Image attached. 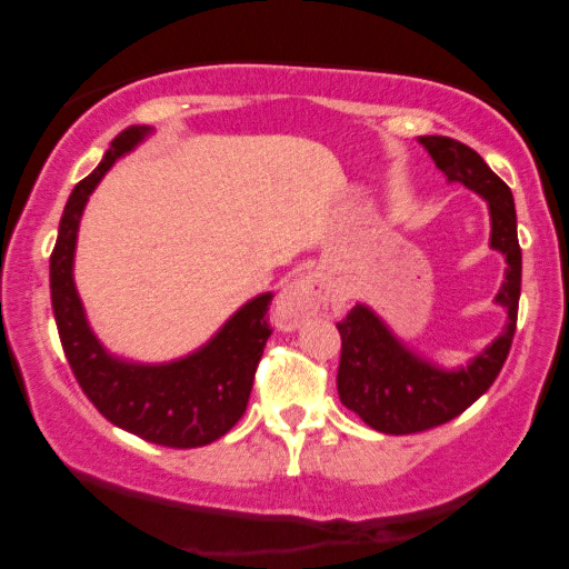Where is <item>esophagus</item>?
I'll return each mask as SVG.
<instances>
[{
    "label": "esophagus",
    "mask_w": 569,
    "mask_h": 569,
    "mask_svg": "<svg viewBox=\"0 0 569 569\" xmlns=\"http://www.w3.org/2000/svg\"><path fill=\"white\" fill-rule=\"evenodd\" d=\"M326 302H331V292L326 290V284L318 277H302L298 282H292L282 292V298L277 300V326L279 329H298L302 321H308L310 316L318 313Z\"/></svg>",
    "instance_id": "34e87169"
}]
</instances>
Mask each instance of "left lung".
I'll use <instances>...</instances> for the list:
<instances>
[{
    "label": "left lung",
    "mask_w": 569,
    "mask_h": 569,
    "mask_svg": "<svg viewBox=\"0 0 569 569\" xmlns=\"http://www.w3.org/2000/svg\"><path fill=\"white\" fill-rule=\"evenodd\" d=\"M432 154L435 166L487 199L492 214V248L505 253L508 271L497 292V302L508 308V326L471 365L446 372L432 368L422 357L411 355L391 331L380 323L370 308L355 306L345 321L337 323L341 333V357L337 372L339 399L365 425L386 435L425 432L463 415L500 376L508 360L518 323L520 300V246L516 204L508 183L495 176L479 152L450 137H419Z\"/></svg>",
    "instance_id": "left-lung-1"
}]
</instances>
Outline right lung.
Masks as SVG:
<instances>
[{"label":"right lung","mask_w":569,"mask_h":569,"mask_svg":"<svg viewBox=\"0 0 569 569\" xmlns=\"http://www.w3.org/2000/svg\"><path fill=\"white\" fill-rule=\"evenodd\" d=\"M147 127H129L88 178L74 186L51 251V306L77 383L108 422L166 448H199L222 438L243 417L253 376L271 337V292L246 302L222 331L186 360L129 365L106 355L84 321L72 259L84 201L116 158L142 142Z\"/></svg>","instance_id":"1"}]
</instances>
